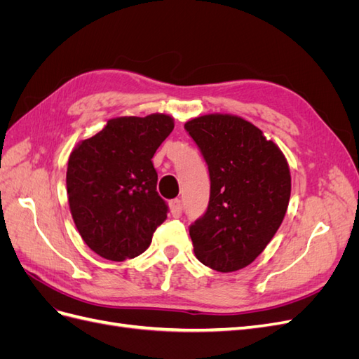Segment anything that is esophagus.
I'll use <instances>...</instances> for the list:
<instances>
[{"instance_id":"esophagus-1","label":"esophagus","mask_w":359,"mask_h":359,"mask_svg":"<svg viewBox=\"0 0 359 359\" xmlns=\"http://www.w3.org/2000/svg\"><path fill=\"white\" fill-rule=\"evenodd\" d=\"M169 208H170V214L172 217H175V219H180L181 214H182V203L180 199H173L169 202Z\"/></svg>"}]
</instances>
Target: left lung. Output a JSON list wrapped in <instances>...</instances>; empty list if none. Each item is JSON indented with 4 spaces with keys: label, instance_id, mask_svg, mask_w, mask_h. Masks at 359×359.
Here are the masks:
<instances>
[{
    "label": "left lung",
    "instance_id": "8db88e82",
    "mask_svg": "<svg viewBox=\"0 0 359 359\" xmlns=\"http://www.w3.org/2000/svg\"><path fill=\"white\" fill-rule=\"evenodd\" d=\"M208 165L206 212L190 226L194 255L219 273L243 269L285 219L290 170L281 149L244 118L210 114L184 124Z\"/></svg>",
    "mask_w": 359,
    "mask_h": 359
}]
</instances>
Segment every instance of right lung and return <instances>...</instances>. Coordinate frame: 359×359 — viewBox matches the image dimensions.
Wrapping results in <instances>:
<instances>
[{
    "label": "right lung",
    "mask_w": 359,
    "mask_h": 359,
    "mask_svg": "<svg viewBox=\"0 0 359 359\" xmlns=\"http://www.w3.org/2000/svg\"><path fill=\"white\" fill-rule=\"evenodd\" d=\"M173 130V118L118 116L102 132L74 147L67 165V198L73 222L94 253L115 262L149 247L166 220L151 158Z\"/></svg>",
    "instance_id": "1"
}]
</instances>
